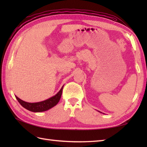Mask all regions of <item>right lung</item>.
I'll return each instance as SVG.
<instances>
[{
	"label": "right lung",
	"mask_w": 147,
	"mask_h": 147,
	"mask_svg": "<svg viewBox=\"0 0 147 147\" xmlns=\"http://www.w3.org/2000/svg\"><path fill=\"white\" fill-rule=\"evenodd\" d=\"M64 86H62L61 89L59 90V92L55 95L52 96L49 99H47L45 100L42 102H36V103H29L22 100L20 98H19L17 96H15L16 98L18 100L19 103L23 106L24 108H25L27 110L34 112H43L49 110V109L54 107L55 105L57 104L61 97L62 89Z\"/></svg>",
	"instance_id": "1"
}]
</instances>
